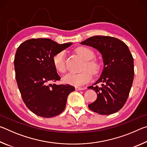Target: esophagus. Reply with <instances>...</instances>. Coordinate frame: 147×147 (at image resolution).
<instances>
[{
    "label": "esophagus",
    "instance_id": "obj_1",
    "mask_svg": "<svg viewBox=\"0 0 147 147\" xmlns=\"http://www.w3.org/2000/svg\"><path fill=\"white\" fill-rule=\"evenodd\" d=\"M84 89H85V88H79V87H76V90H77V91H82V90H84Z\"/></svg>",
    "mask_w": 147,
    "mask_h": 147
}]
</instances>
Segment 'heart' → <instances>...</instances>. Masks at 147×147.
Returning <instances> with one entry per match:
<instances>
[{"mask_svg": "<svg viewBox=\"0 0 147 147\" xmlns=\"http://www.w3.org/2000/svg\"><path fill=\"white\" fill-rule=\"evenodd\" d=\"M76 53H78L82 58L85 59L86 63L84 69L88 67L93 72V73H97L100 69V65L97 61L93 59L95 54L93 50L85 47H78L76 49ZM65 52L61 51L56 54L53 58V63L56 70L59 73H64L66 71L65 65ZM92 78V74L90 71L85 70L82 73H69L63 77V82L65 84H71V85L80 86H82L88 83L91 80Z\"/></svg>", "mask_w": 147, "mask_h": 147, "instance_id": "obj_1", "label": "heart"}]
</instances>
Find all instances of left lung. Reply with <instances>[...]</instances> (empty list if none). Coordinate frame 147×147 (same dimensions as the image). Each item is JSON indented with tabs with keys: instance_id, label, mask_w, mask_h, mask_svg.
<instances>
[{
	"instance_id": "left-lung-1",
	"label": "left lung",
	"mask_w": 147,
	"mask_h": 147,
	"mask_svg": "<svg viewBox=\"0 0 147 147\" xmlns=\"http://www.w3.org/2000/svg\"><path fill=\"white\" fill-rule=\"evenodd\" d=\"M101 54L104 67L94 85L89 86L97 98L89 108L100 115H110L123 108L130 93L134 76V59L128 46L113 37L95 36L80 43ZM101 83L100 86H96Z\"/></svg>"
}]
</instances>
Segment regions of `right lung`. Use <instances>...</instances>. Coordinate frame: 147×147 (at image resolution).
I'll use <instances>...</instances> for the list:
<instances>
[{
	"label": "right lung",
	"instance_id": "add662e5",
	"mask_svg": "<svg viewBox=\"0 0 147 147\" xmlns=\"http://www.w3.org/2000/svg\"><path fill=\"white\" fill-rule=\"evenodd\" d=\"M72 44L38 38L26 40L17 48L14 59L17 86L27 108L36 115L45 118L59 115L65 108L68 95L75 90L69 84H51L60 80L54 56Z\"/></svg>",
	"mask_w": 147,
	"mask_h": 147
}]
</instances>
